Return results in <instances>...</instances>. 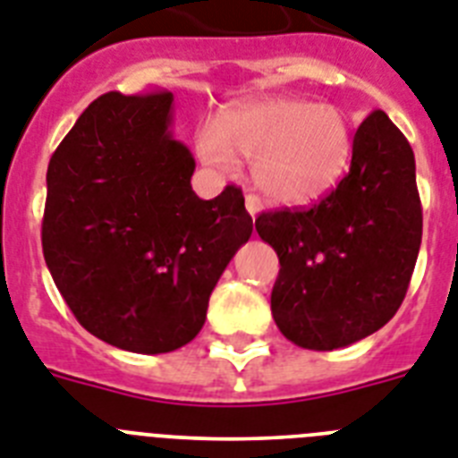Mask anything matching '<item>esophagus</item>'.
<instances>
[{
    "mask_svg": "<svg viewBox=\"0 0 458 458\" xmlns=\"http://www.w3.org/2000/svg\"><path fill=\"white\" fill-rule=\"evenodd\" d=\"M244 204H247V211H249V214H251V218H256V216H259V214H261V209H263L261 197L247 195V197H244Z\"/></svg>",
    "mask_w": 458,
    "mask_h": 458,
    "instance_id": "obj_1",
    "label": "esophagus"
}]
</instances>
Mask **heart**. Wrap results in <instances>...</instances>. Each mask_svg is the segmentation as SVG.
<instances>
[{
    "label": "heart",
    "instance_id": "obj_1",
    "mask_svg": "<svg viewBox=\"0 0 458 458\" xmlns=\"http://www.w3.org/2000/svg\"><path fill=\"white\" fill-rule=\"evenodd\" d=\"M351 117L306 98H266L233 107L221 126L197 133L207 165L230 169L235 155L254 162L259 191L282 204H310L336 188L352 159Z\"/></svg>",
    "mask_w": 458,
    "mask_h": 458
}]
</instances>
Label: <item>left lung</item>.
Segmentation results:
<instances>
[{
    "instance_id": "1",
    "label": "left lung",
    "mask_w": 458,
    "mask_h": 458,
    "mask_svg": "<svg viewBox=\"0 0 458 458\" xmlns=\"http://www.w3.org/2000/svg\"><path fill=\"white\" fill-rule=\"evenodd\" d=\"M421 228L411 145L374 110L355 131L351 169L325 199L256 218V233L280 259L275 325L308 351H336L378 332L404 301Z\"/></svg>"
}]
</instances>
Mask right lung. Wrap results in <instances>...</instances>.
Wrapping results in <instances>:
<instances>
[{"label":"right lung","mask_w":458,"mask_h":458,"mask_svg":"<svg viewBox=\"0 0 458 458\" xmlns=\"http://www.w3.org/2000/svg\"><path fill=\"white\" fill-rule=\"evenodd\" d=\"M171 103L169 91L100 96L47 171L42 249L55 287L87 332L145 355L199 334L218 277L254 230L235 185L195 195Z\"/></svg>","instance_id":"right-lung-1"}]
</instances>
